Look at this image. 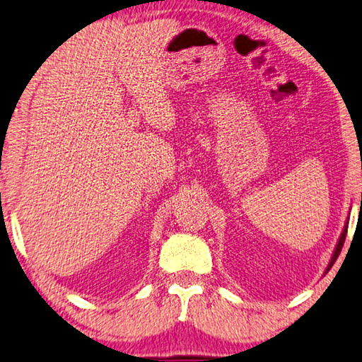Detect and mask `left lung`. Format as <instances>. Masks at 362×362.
Listing matches in <instances>:
<instances>
[{"instance_id":"left-lung-1","label":"left lung","mask_w":362,"mask_h":362,"mask_svg":"<svg viewBox=\"0 0 362 362\" xmlns=\"http://www.w3.org/2000/svg\"><path fill=\"white\" fill-rule=\"evenodd\" d=\"M346 233H348V220H346L345 228H343V230H341V234H340V239H339V242H337V247H335V250H334V255H332V258H330V263H329V266H327V269H325V272H329V269L332 268V264H334V263H335V259L339 258V255H340V252H341V247H343V244H345Z\"/></svg>"}]
</instances>
